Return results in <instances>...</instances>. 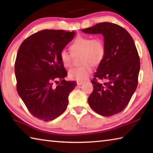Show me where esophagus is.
<instances>
[{
    "label": "esophagus",
    "mask_w": 153,
    "mask_h": 153,
    "mask_svg": "<svg viewBox=\"0 0 153 153\" xmlns=\"http://www.w3.org/2000/svg\"><path fill=\"white\" fill-rule=\"evenodd\" d=\"M82 84H84V82H82V81H77V84L78 85V86H80V85H82Z\"/></svg>",
    "instance_id": "1"
}]
</instances>
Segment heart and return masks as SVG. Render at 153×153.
I'll use <instances>...</instances> for the list:
<instances>
[{"instance_id":"heart-1","label":"heart","mask_w":153,"mask_h":153,"mask_svg":"<svg viewBox=\"0 0 153 153\" xmlns=\"http://www.w3.org/2000/svg\"><path fill=\"white\" fill-rule=\"evenodd\" d=\"M73 54L81 53V66L69 70V77L77 81L85 80L92 71V65L98 66L104 60L106 46L104 41L100 38H92L87 36H78L69 46ZM59 58L64 66H72V55L65 50L61 51Z\"/></svg>"}]
</instances>
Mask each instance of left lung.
Instances as JSON below:
<instances>
[{
  "label": "left lung",
  "mask_w": 153,
  "mask_h": 153,
  "mask_svg": "<svg viewBox=\"0 0 153 153\" xmlns=\"http://www.w3.org/2000/svg\"><path fill=\"white\" fill-rule=\"evenodd\" d=\"M87 33H102L106 55L92 79L93 91L88 104L100 115L112 116L122 111L138 86L140 67L134 40L120 25L102 22L82 30ZM105 81L103 83L102 81Z\"/></svg>",
  "instance_id": "1"
}]
</instances>
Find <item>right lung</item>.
<instances>
[{"label":"right lung","mask_w":153,"mask_h":153,"mask_svg":"<svg viewBox=\"0 0 153 153\" xmlns=\"http://www.w3.org/2000/svg\"><path fill=\"white\" fill-rule=\"evenodd\" d=\"M74 36L75 32L44 30L24 40L18 50L15 63L17 92L30 113L40 120L60 116L76 86V82L64 79L67 73L59 58Z\"/></svg>","instance_id":"1"}]
</instances>
